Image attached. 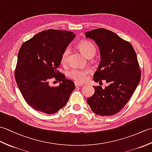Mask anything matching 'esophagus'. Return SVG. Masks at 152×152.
Segmentation results:
<instances>
[{
    "instance_id": "obj_1",
    "label": "esophagus",
    "mask_w": 152,
    "mask_h": 152,
    "mask_svg": "<svg viewBox=\"0 0 152 152\" xmlns=\"http://www.w3.org/2000/svg\"><path fill=\"white\" fill-rule=\"evenodd\" d=\"M74 84H75L76 87H82L83 86L82 83H77V82L74 83Z\"/></svg>"
}]
</instances>
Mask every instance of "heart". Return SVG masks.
Segmentation results:
<instances>
[{"label": "heart", "mask_w": 152, "mask_h": 152, "mask_svg": "<svg viewBox=\"0 0 152 152\" xmlns=\"http://www.w3.org/2000/svg\"><path fill=\"white\" fill-rule=\"evenodd\" d=\"M78 48L80 51L86 57H92L95 54V48L93 44L88 41H82L78 44ZM70 53L69 48H66L63 51L61 56V61L63 64L67 62L68 57ZM89 70L88 69H72L67 72V76L70 79L78 82H83L85 81L86 75L89 74Z\"/></svg>", "instance_id": "b5f03b06"}]
</instances>
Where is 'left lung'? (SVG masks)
I'll list each match as a JSON object with an SVG mask.
<instances>
[{
    "mask_svg": "<svg viewBox=\"0 0 152 152\" xmlns=\"http://www.w3.org/2000/svg\"><path fill=\"white\" fill-rule=\"evenodd\" d=\"M94 40L101 54V62L93 80L108 86H94L95 93L87 99L91 110L101 116L112 115L123 109L138 85L141 72L132 45L118 34L103 28L86 32Z\"/></svg>",
    "mask_w": 152,
    "mask_h": 152,
    "instance_id": "obj_1",
    "label": "left lung"
}]
</instances>
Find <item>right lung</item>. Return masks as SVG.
Wrapping results in <instances>:
<instances>
[{"instance_id": "1", "label": "right lung", "mask_w": 152, "mask_h": 152, "mask_svg": "<svg viewBox=\"0 0 152 152\" xmlns=\"http://www.w3.org/2000/svg\"><path fill=\"white\" fill-rule=\"evenodd\" d=\"M75 37L73 32L45 30L22 44L15 78L25 101L36 110L54 114L69 101L75 85L57 69L63 51ZM53 77L61 82L57 87L49 84Z\"/></svg>"}]
</instances>
